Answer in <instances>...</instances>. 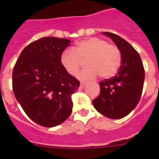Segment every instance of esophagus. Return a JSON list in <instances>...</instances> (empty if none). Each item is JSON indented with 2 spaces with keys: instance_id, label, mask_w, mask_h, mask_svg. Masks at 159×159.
Wrapping results in <instances>:
<instances>
[{
  "instance_id": "1",
  "label": "esophagus",
  "mask_w": 159,
  "mask_h": 159,
  "mask_svg": "<svg viewBox=\"0 0 159 159\" xmlns=\"http://www.w3.org/2000/svg\"><path fill=\"white\" fill-rule=\"evenodd\" d=\"M85 84H86L85 82H81L80 85V89H83V88H84V86H85Z\"/></svg>"
}]
</instances>
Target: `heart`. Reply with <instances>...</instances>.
Instances as JSON below:
<instances>
[{"mask_svg": "<svg viewBox=\"0 0 159 159\" xmlns=\"http://www.w3.org/2000/svg\"><path fill=\"white\" fill-rule=\"evenodd\" d=\"M85 60L87 67L77 74L80 80H90L98 75L101 78H109L119 69L122 56L116 45L103 39L92 37L65 50L60 57L61 64L70 75L75 74Z\"/></svg>", "mask_w": 159, "mask_h": 159, "instance_id": "heart-1", "label": "heart"}]
</instances>
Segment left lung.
Masks as SVG:
<instances>
[{
    "label": "left lung",
    "mask_w": 159,
    "mask_h": 159,
    "mask_svg": "<svg viewBox=\"0 0 159 159\" xmlns=\"http://www.w3.org/2000/svg\"><path fill=\"white\" fill-rule=\"evenodd\" d=\"M120 50L122 64L118 73L99 83L100 94L93 100V106L110 119L127 116L139 103L143 92L145 71L141 57L127 41L116 34L104 32Z\"/></svg>",
    "instance_id": "left-lung-1"
}]
</instances>
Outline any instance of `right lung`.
<instances>
[{"label": "right lung", "instance_id": "obj_1", "mask_svg": "<svg viewBox=\"0 0 159 159\" xmlns=\"http://www.w3.org/2000/svg\"><path fill=\"white\" fill-rule=\"evenodd\" d=\"M70 40L43 37L24 48L12 71V90L24 111L37 124L53 127L64 123L72 111L71 95L80 81L60 62Z\"/></svg>", "mask_w": 159, "mask_h": 159}]
</instances>
